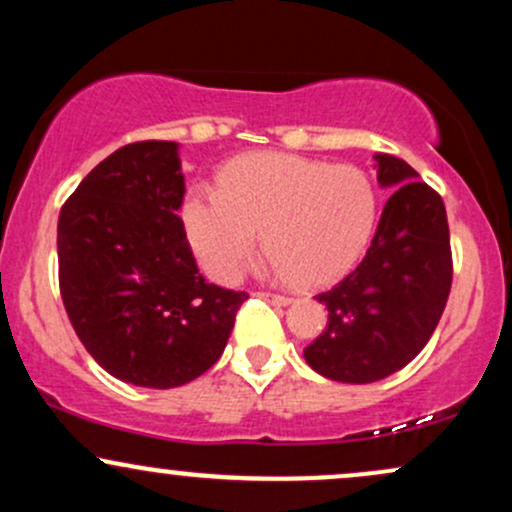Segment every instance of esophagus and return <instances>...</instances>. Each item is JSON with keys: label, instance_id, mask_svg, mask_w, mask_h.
I'll list each match as a JSON object with an SVG mask.
<instances>
[{"label": "esophagus", "instance_id": "obj_1", "mask_svg": "<svg viewBox=\"0 0 512 512\" xmlns=\"http://www.w3.org/2000/svg\"><path fill=\"white\" fill-rule=\"evenodd\" d=\"M257 296L264 298V301H269V303H276V305H289L293 301V298L281 296V293H257Z\"/></svg>", "mask_w": 512, "mask_h": 512}]
</instances>
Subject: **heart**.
<instances>
[{
    "mask_svg": "<svg viewBox=\"0 0 512 512\" xmlns=\"http://www.w3.org/2000/svg\"><path fill=\"white\" fill-rule=\"evenodd\" d=\"M373 182L358 166L260 151L221 173V190L195 185L182 204L202 267L233 284L262 243L269 267L298 286H322L354 267L375 223Z\"/></svg>",
    "mask_w": 512,
    "mask_h": 512,
    "instance_id": "heart-1",
    "label": "heart"
}]
</instances>
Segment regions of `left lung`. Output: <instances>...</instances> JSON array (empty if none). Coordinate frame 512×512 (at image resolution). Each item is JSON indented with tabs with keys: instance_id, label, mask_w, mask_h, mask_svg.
<instances>
[{
	"instance_id": "8db88e82",
	"label": "left lung",
	"mask_w": 512,
	"mask_h": 512,
	"mask_svg": "<svg viewBox=\"0 0 512 512\" xmlns=\"http://www.w3.org/2000/svg\"><path fill=\"white\" fill-rule=\"evenodd\" d=\"M378 182L397 187L361 264L320 293L330 322L305 346L308 366L337 383H375L414 361L450 296L445 204L402 158L375 154Z\"/></svg>"
}]
</instances>
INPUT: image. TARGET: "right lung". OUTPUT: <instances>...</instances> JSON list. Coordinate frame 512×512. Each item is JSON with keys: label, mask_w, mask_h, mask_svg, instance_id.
I'll list each match as a JSON object with an SVG mask.
<instances>
[{"label": "right lung", "mask_w": 512, "mask_h": 512, "mask_svg": "<svg viewBox=\"0 0 512 512\" xmlns=\"http://www.w3.org/2000/svg\"><path fill=\"white\" fill-rule=\"evenodd\" d=\"M178 149H117L81 180L57 223L60 293L76 337L113 378L156 390L214 366L248 301L199 274L178 216Z\"/></svg>", "instance_id": "right-lung-1"}]
</instances>
